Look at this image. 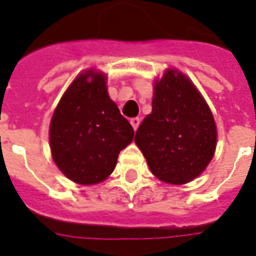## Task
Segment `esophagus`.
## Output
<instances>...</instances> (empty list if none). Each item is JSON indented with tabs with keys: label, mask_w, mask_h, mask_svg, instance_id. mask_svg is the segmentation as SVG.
I'll use <instances>...</instances> for the list:
<instances>
[{
	"label": "esophagus",
	"mask_w": 256,
	"mask_h": 256,
	"mask_svg": "<svg viewBox=\"0 0 256 256\" xmlns=\"http://www.w3.org/2000/svg\"><path fill=\"white\" fill-rule=\"evenodd\" d=\"M130 124H132V128H134V130H136L140 124V118H132V120H130Z\"/></svg>",
	"instance_id": "obj_1"
}]
</instances>
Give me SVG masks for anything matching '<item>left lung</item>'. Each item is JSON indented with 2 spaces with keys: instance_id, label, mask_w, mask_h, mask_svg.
Returning a JSON list of instances; mask_svg holds the SVG:
<instances>
[{
  "instance_id": "8db88e82",
  "label": "left lung",
  "mask_w": 256,
  "mask_h": 256,
  "mask_svg": "<svg viewBox=\"0 0 256 256\" xmlns=\"http://www.w3.org/2000/svg\"><path fill=\"white\" fill-rule=\"evenodd\" d=\"M216 124L198 88L178 69L154 80L152 110L134 142L162 182L184 184L206 170L216 148Z\"/></svg>"
}]
</instances>
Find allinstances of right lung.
I'll return each instance as SVG.
<instances>
[{"label": "right lung", "instance_id": "right-lung-1", "mask_svg": "<svg viewBox=\"0 0 256 256\" xmlns=\"http://www.w3.org/2000/svg\"><path fill=\"white\" fill-rule=\"evenodd\" d=\"M134 130L108 92V76L84 70L61 96L49 126L52 158L66 178L82 186L108 179Z\"/></svg>", "mask_w": 256, "mask_h": 256}]
</instances>
